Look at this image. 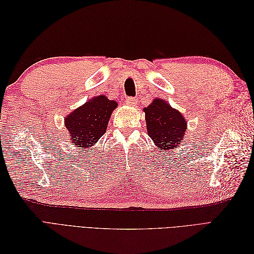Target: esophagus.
Here are the masks:
<instances>
[{
  "label": "esophagus",
  "instance_id": "34e87169",
  "mask_svg": "<svg viewBox=\"0 0 254 254\" xmlns=\"http://www.w3.org/2000/svg\"><path fill=\"white\" fill-rule=\"evenodd\" d=\"M136 99L135 98H133V97H126L125 98V103L127 104V105H129V106H135V104H136Z\"/></svg>",
  "mask_w": 254,
  "mask_h": 254
}]
</instances>
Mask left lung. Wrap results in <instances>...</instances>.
I'll list each match as a JSON object with an SVG mask.
<instances>
[{"mask_svg":"<svg viewBox=\"0 0 254 254\" xmlns=\"http://www.w3.org/2000/svg\"><path fill=\"white\" fill-rule=\"evenodd\" d=\"M144 112L147 133L158 149L178 148L187 129L182 114L160 98L144 108Z\"/></svg>","mask_w":254,"mask_h":254,"instance_id":"8db88e82","label":"left lung"}]
</instances>
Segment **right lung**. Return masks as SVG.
<instances>
[{
	"label": "right lung",
	"instance_id": "add662e5",
	"mask_svg": "<svg viewBox=\"0 0 254 254\" xmlns=\"http://www.w3.org/2000/svg\"><path fill=\"white\" fill-rule=\"evenodd\" d=\"M117 106V102L99 95L68 114L64 124L72 145H79L82 148L93 146L106 132L111 113Z\"/></svg>",
	"mask_w": 254,
	"mask_h": 254
}]
</instances>
